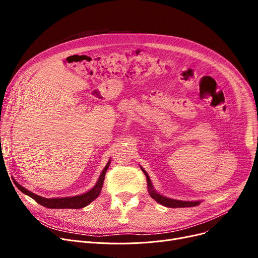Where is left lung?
Listing matches in <instances>:
<instances>
[{
	"mask_svg": "<svg viewBox=\"0 0 258 258\" xmlns=\"http://www.w3.org/2000/svg\"><path fill=\"white\" fill-rule=\"evenodd\" d=\"M142 171L144 172L146 180H147V189H148V192H150V196L157 201L159 204L163 205L165 207H169V208H183V207H194V206H198L200 204V201H195V202H189V201H179V200H173V199H169L166 197H163L159 195L153 187L152 181L148 177L147 172L141 167Z\"/></svg>",
	"mask_w": 258,
	"mask_h": 258,
	"instance_id": "left-lung-1",
	"label": "left lung"
}]
</instances>
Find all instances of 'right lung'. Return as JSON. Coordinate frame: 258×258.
Segmentation results:
<instances>
[{
  "mask_svg": "<svg viewBox=\"0 0 258 258\" xmlns=\"http://www.w3.org/2000/svg\"><path fill=\"white\" fill-rule=\"evenodd\" d=\"M111 162L108 161L107 164L105 165V167L103 168L100 177L91 190H89L88 192L84 194V195H80V196H75V197H69V198H53V199H47V198H43V197H39L37 195L32 194L31 191L27 190L25 187H23L22 185H20L18 182H15V184L17 185V187L20 189V190L29 196L30 198H32L35 202H37L38 204H40L44 207L47 208H52V209H67V208H70V209H79V208H84L87 205H89L90 203H92L95 199H96L100 191H101V188L103 185V181H104V177H105V172L110 166Z\"/></svg>",
  "mask_w": 258,
  "mask_h": 258,
  "instance_id": "obj_1",
  "label": "right lung"
}]
</instances>
